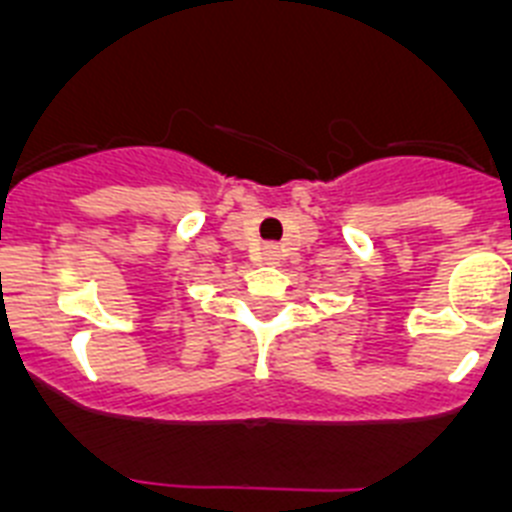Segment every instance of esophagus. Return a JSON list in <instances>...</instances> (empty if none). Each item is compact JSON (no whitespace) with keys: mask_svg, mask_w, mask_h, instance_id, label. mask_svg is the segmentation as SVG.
I'll use <instances>...</instances> for the list:
<instances>
[{"mask_svg":"<svg viewBox=\"0 0 512 512\" xmlns=\"http://www.w3.org/2000/svg\"><path fill=\"white\" fill-rule=\"evenodd\" d=\"M279 261V251L277 248H264V264H277Z\"/></svg>","mask_w":512,"mask_h":512,"instance_id":"esophagus-1","label":"esophagus"}]
</instances>
